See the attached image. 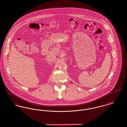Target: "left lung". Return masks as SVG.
Masks as SVG:
<instances>
[{"label": "left lung", "mask_w": 127, "mask_h": 127, "mask_svg": "<svg viewBox=\"0 0 127 127\" xmlns=\"http://www.w3.org/2000/svg\"><path fill=\"white\" fill-rule=\"evenodd\" d=\"M70 82H71V83H72V82H71V81H70Z\"/></svg>", "instance_id": "8db88e82"}]
</instances>
